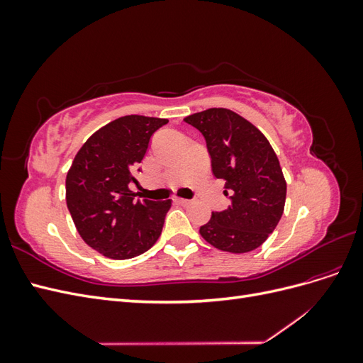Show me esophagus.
I'll use <instances>...</instances> for the list:
<instances>
[{"instance_id":"obj_1","label":"esophagus","mask_w":363,"mask_h":363,"mask_svg":"<svg viewBox=\"0 0 363 363\" xmlns=\"http://www.w3.org/2000/svg\"><path fill=\"white\" fill-rule=\"evenodd\" d=\"M175 201H177L179 204H182V206H188V204H191V201L189 200H184V199H175Z\"/></svg>"}]
</instances>
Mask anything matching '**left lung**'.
Masks as SVG:
<instances>
[{"label": "left lung", "instance_id": "obj_1", "mask_svg": "<svg viewBox=\"0 0 363 363\" xmlns=\"http://www.w3.org/2000/svg\"><path fill=\"white\" fill-rule=\"evenodd\" d=\"M206 139L212 171L225 182L230 206L200 227L218 250L248 252L277 227L286 201V182L268 139L228 108H207L184 118Z\"/></svg>", "mask_w": 363, "mask_h": 363}]
</instances>
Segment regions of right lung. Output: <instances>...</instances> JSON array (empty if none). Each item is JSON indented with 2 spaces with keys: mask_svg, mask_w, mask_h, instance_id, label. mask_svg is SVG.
Wrapping results in <instances>:
<instances>
[{
  "mask_svg": "<svg viewBox=\"0 0 363 363\" xmlns=\"http://www.w3.org/2000/svg\"><path fill=\"white\" fill-rule=\"evenodd\" d=\"M168 119L128 115L94 133L77 152L67 175V204L84 242L108 259H131L159 239L171 200L133 201L151 136Z\"/></svg>",
  "mask_w": 363,
  "mask_h": 363,
  "instance_id": "1",
  "label": "right lung"
}]
</instances>
